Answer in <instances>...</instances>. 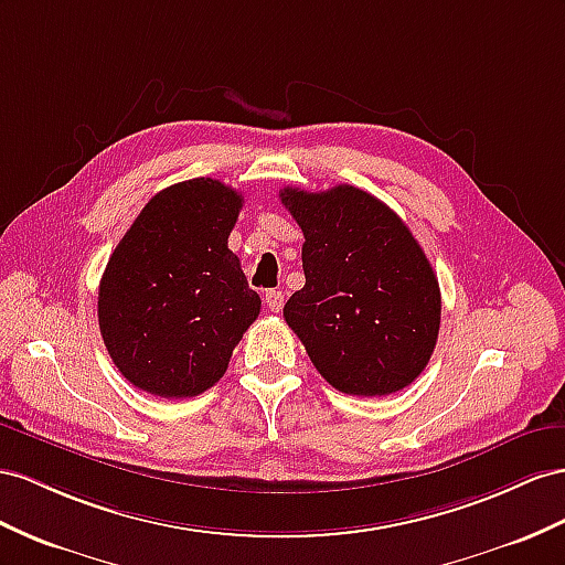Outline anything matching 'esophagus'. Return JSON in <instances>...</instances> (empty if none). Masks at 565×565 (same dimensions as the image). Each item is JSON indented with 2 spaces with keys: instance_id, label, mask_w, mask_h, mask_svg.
I'll list each match as a JSON object with an SVG mask.
<instances>
[{
  "instance_id": "obj_1",
  "label": "esophagus",
  "mask_w": 565,
  "mask_h": 565,
  "mask_svg": "<svg viewBox=\"0 0 565 565\" xmlns=\"http://www.w3.org/2000/svg\"><path fill=\"white\" fill-rule=\"evenodd\" d=\"M265 302L271 312H279L284 308V294L277 291V288H271V291L265 294Z\"/></svg>"
}]
</instances>
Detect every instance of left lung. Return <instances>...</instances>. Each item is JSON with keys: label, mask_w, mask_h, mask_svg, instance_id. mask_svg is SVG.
I'll return each instance as SVG.
<instances>
[{"label": "left lung", "mask_w": 565, "mask_h": 565, "mask_svg": "<svg viewBox=\"0 0 565 565\" xmlns=\"http://www.w3.org/2000/svg\"><path fill=\"white\" fill-rule=\"evenodd\" d=\"M302 228L306 286L284 320L322 377L351 396H388L420 377L437 345L441 294L401 216L355 185L284 188Z\"/></svg>", "instance_id": "obj_1"}]
</instances>
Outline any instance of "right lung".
<instances>
[{
	"instance_id": "1",
	"label": "right lung",
	"mask_w": 565,
	"mask_h": 565,
	"mask_svg": "<svg viewBox=\"0 0 565 565\" xmlns=\"http://www.w3.org/2000/svg\"><path fill=\"white\" fill-rule=\"evenodd\" d=\"M243 195L216 179L159 191L114 248L97 317L114 365L140 392L191 398L224 377L259 315L228 250Z\"/></svg>"
}]
</instances>
